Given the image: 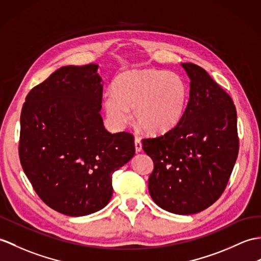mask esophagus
<instances>
[{"instance_id":"34e87169","label":"esophagus","mask_w":261,"mask_h":261,"mask_svg":"<svg viewBox=\"0 0 261 261\" xmlns=\"http://www.w3.org/2000/svg\"><path fill=\"white\" fill-rule=\"evenodd\" d=\"M135 148H136L137 152H141V150H142V143H141L140 139H139V138H136V139H135Z\"/></svg>"}]
</instances>
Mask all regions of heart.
Masks as SVG:
<instances>
[{"label": "heart", "mask_w": 261, "mask_h": 261, "mask_svg": "<svg viewBox=\"0 0 261 261\" xmlns=\"http://www.w3.org/2000/svg\"><path fill=\"white\" fill-rule=\"evenodd\" d=\"M113 93L106 94L103 106L109 120L118 129L129 122L135 111L139 128L148 135L167 133L184 117L188 88L172 72L143 69L119 74L112 84Z\"/></svg>", "instance_id": "b5f03b06"}]
</instances>
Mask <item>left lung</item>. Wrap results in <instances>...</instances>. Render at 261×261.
Returning a JSON list of instances; mask_svg holds the SVG:
<instances>
[{
	"label": "left lung",
	"mask_w": 261,
	"mask_h": 261,
	"mask_svg": "<svg viewBox=\"0 0 261 261\" xmlns=\"http://www.w3.org/2000/svg\"><path fill=\"white\" fill-rule=\"evenodd\" d=\"M190 79L189 101L180 122L166 135L143 139L153 161L149 192L160 208L192 215L220 198L237 160V111L207 71L182 63Z\"/></svg>",
	"instance_id": "obj_1"
}]
</instances>
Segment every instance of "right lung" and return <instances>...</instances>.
Returning <instances> with one entry per match:
<instances>
[{
  "label": "right lung",
  "mask_w": 261,
  "mask_h": 261,
  "mask_svg": "<svg viewBox=\"0 0 261 261\" xmlns=\"http://www.w3.org/2000/svg\"><path fill=\"white\" fill-rule=\"evenodd\" d=\"M98 68L62 66L30 91L21 112L23 171L43 202L71 217L105 208L113 172L135 155L131 133L103 125Z\"/></svg>",
  "instance_id": "obj_1"
}]
</instances>
